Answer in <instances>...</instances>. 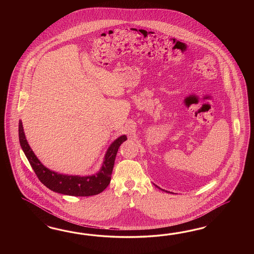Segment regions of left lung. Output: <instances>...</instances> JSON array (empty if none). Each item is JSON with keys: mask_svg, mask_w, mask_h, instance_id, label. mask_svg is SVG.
I'll list each match as a JSON object with an SVG mask.
<instances>
[{"mask_svg": "<svg viewBox=\"0 0 254 254\" xmlns=\"http://www.w3.org/2000/svg\"><path fill=\"white\" fill-rule=\"evenodd\" d=\"M155 187H157V188H159V187H158V186H157V185H155ZM159 189H161V188H159ZM161 190H163V189H161ZM163 191H165V190H163ZM166 192H168V191H166ZM170 193H173V192H170Z\"/></svg>", "mask_w": 254, "mask_h": 254, "instance_id": "obj_1", "label": "left lung"}]
</instances>
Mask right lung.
I'll return each instance as SVG.
<instances>
[{
    "label": "right lung",
    "mask_w": 254,
    "mask_h": 254,
    "mask_svg": "<svg viewBox=\"0 0 254 254\" xmlns=\"http://www.w3.org/2000/svg\"><path fill=\"white\" fill-rule=\"evenodd\" d=\"M20 146L40 182L53 192L73 196H90L102 192L111 182L116 154L127 136L122 135L108 148L100 171L88 176L61 174L45 167L29 145L24 133L22 121L18 125Z\"/></svg>",
    "instance_id": "add662e5"
}]
</instances>
